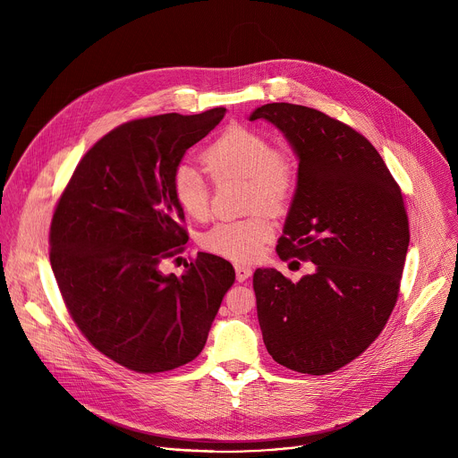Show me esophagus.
<instances>
[{"label":"esophagus","mask_w":458,"mask_h":458,"mask_svg":"<svg viewBox=\"0 0 458 458\" xmlns=\"http://www.w3.org/2000/svg\"><path fill=\"white\" fill-rule=\"evenodd\" d=\"M251 276V268L244 265H235V277L239 283H244Z\"/></svg>","instance_id":"obj_1"}]
</instances>
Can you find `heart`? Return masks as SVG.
Instances as JSON below:
<instances>
[{
    "mask_svg": "<svg viewBox=\"0 0 458 458\" xmlns=\"http://www.w3.org/2000/svg\"><path fill=\"white\" fill-rule=\"evenodd\" d=\"M203 161L214 179L242 177L248 182L250 208H283L297 186V163L284 148L272 147L257 130L232 124L205 150ZM172 193L179 208L203 219L210 212V186L205 175L191 165H181L172 175ZM274 235V221L267 212L214 225L203 233L201 244L233 260H251L265 250Z\"/></svg>",
    "mask_w": 458,
    "mask_h": 458,
    "instance_id": "b5f03b06",
    "label": "heart"
}]
</instances>
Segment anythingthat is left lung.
<instances>
[{"instance_id":"obj_1","label":"left lung","mask_w":458,"mask_h":458,"mask_svg":"<svg viewBox=\"0 0 458 458\" xmlns=\"http://www.w3.org/2000/svg\"><path fill=\"white\" fill-rule=\"evenodd\" d=\"M255 119L277 126L299 159L277 255L315 265L299 283L255 270L263 341L281 366L332 373L378 337L395 308L410 244L403 193L352 126L292 103L259 106Z\"/></svg>"}]
</instances>
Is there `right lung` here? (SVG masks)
<instances>
[{
	"mask_svg": "<svg viewBox=\"0 0 458 458\" xmlns=\"http://www.w3.org/2000/svg\"><path fill=\"white\" fill-rule=\"evenodd\" d=\"M226 108L128 121L80 161L50 225V265L89 343L114 362L159 373L198 357L225 293L228 260L198 253L186 272L161 263L188 241L172 175Z\"/></svg>",
	"mask_w": 458,
	"mask_h": 458,
	"instance_id": "1",
	"label": "right lung"
}]
</instances>
